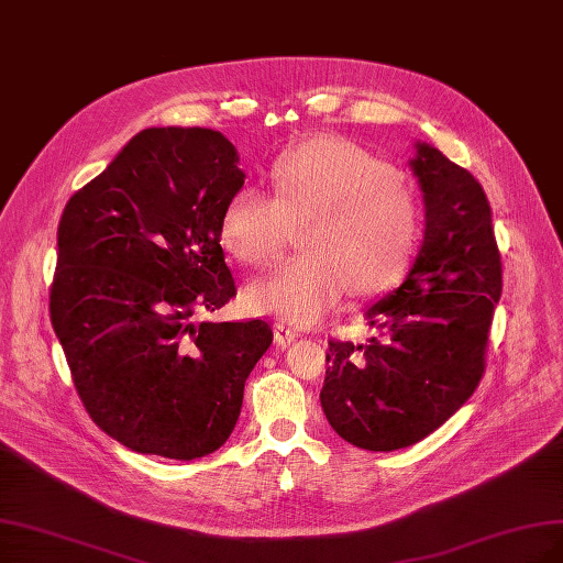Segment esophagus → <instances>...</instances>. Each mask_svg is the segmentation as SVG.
I'll use <instances>...</instances> for the list:
<instances>
[{
	"label": "esophagus",
	"mask_w": 563,
	"mask_h": 563,
	"mask_svg": "<svg viewBox=\"0 0 563 563\" xmlns=\"http://www.w3.org/2000/svg\"><path fill=\"white\" fill-rule=\"evenodd\" d=\"M299 336H301V331L295 329V327L285 324V322H278V324L274 327V341H276L278 347H287L289 343L297 341Z\"/></svg>",
	"instance_id": "34e87169"
}]
</instances>
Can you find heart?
I'll return each mask as SVG.
<instances>
[{
    "instance_id": "heart-1",
    "label": "heart",
    "mask_w": 563,
    "mask_h": 563,
    "mask_svg": "<svg viewBox=\"0 0 563 563\" xmlns=\"http://www.w3.org/2000/svg\"><path fill=\"white\" fill-rule=\"evenodd\" d=\"M274 197L239 187L218 236L250 266L280 257L292 224L306 220V253L250 283L243 303L260 316L316 324L352 287L378 292L397 280L420 239V208L391 166L343 139H310L271 164Z\"/></svg>"
}]
</instances>
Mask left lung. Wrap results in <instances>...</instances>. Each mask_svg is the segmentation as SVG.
<instances>
[{
  "label": "left lung",
  "mask_w": 563,
  "mask_h": 563,
  "mask_svg": "<svg viewBox=\"0 0 563 563\" xmlns=\"http://www.w3.org/2000/svg\"><path fill=\"white\" fill-rule=\"evenodd\" d=\"M410 166L424 192L422 247L406 280L366 310L380 336L329 341L320 391L331 429L371 452L415 445L468 401L504 289L483 185L429 143Z\"/></svg>",
  "instance_id": "obj_1"
}]
</instances>
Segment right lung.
<instances>
[{"mask_svg": "<svg viewBox=\"0 0 563 563\" xmlns=\"http://www.w3.org/2000/svg\"><path fill=\"white\" fill-rule=\"evenodd\" d=\"M236 162L220 132L151 128L62 211L51 322L92 422L134 452L224 445L274 341L264 320H192L236 297L218 236Z\"/></svg>", "mask_w": 563, "mask_h": 563, "instance_id": "obj_1", "label": "right lung"}]
</instances>
